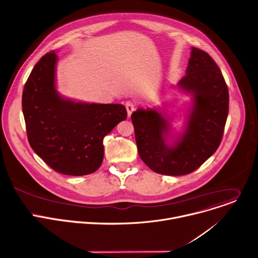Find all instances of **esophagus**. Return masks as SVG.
Wrapping results in <instances>:
<instances>
[{"label":"esophagus","mask_w":258,"mask_h":258,"mask_svg":"<svg viewBox=\"0 0 258 258\" xmlns=\"http://www.w3.org/2000/svg\"><path fill=\"white\" fill-rule=\"evenodd\" d=\"M125 106H126V109H127V112H128V117H130L131 113H132V112L135 110V108H136V104H135L133 101L128 100V101L126 102Z\"/></svg>","instance_id":"34e87169"}]
</instances>
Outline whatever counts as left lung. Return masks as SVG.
<instances>
[{
  "label": "left lung",
  "mask_w": 258,
  "mask_h": 258,
  "mask_svg": "<svg viewBox=\"0 0 258 258\" xmlns=\"http://www.w3.org/2000/svg\"><path fill=\"white\" fill-rule=\"evenodd\" d=\"M178 86L194 96L184 132L172 146L168 120L155 109L138 108L131 120L141 160L155 172L179 176L191 173L218 149L228 113V89L216 62L192 47L186 75Z\"/></svg>",
  "instance_id": "obj_1"
}]
</instances>
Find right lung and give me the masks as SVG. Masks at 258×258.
<instances>
[{
	"mask_svg": "<svg viewBox=\"0 0 258 258\" xmlns=\"http://www.w3.org/2000/svg\"><path fill=\"white\" fill-rule=\"evenodd\" d=\"M55 52L34 67L22 93L27 139L54 171L66 175L91 174L103 160V138L126 120L124 105L85 103L62 98L55 89Z\"/></svg>",
	"mask_w": 258,
	"mask_h": 258,
	"instance_id": "right-lung-1",
	"label": "right lung"
}]
</instances>
